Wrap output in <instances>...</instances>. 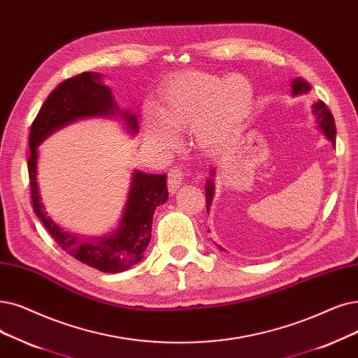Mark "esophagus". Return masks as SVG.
Masks as SVG:
<instances>
[{
    "label": "esophagus",
    "instance_id": "1",
    "mask_svg": "<svg viewBox=\"0 0 358 358\" xmlns=\"http://www.w3.org/2000/svg\"><path fill=\"white\" fill-rule=\"evenodd\" d=\"M182 178H184V173L180 166H174L169 169L168 173V189L171 193H176L182 184Z\"/></svg>",
    "mask_w": 358,
    "mask_h": 358
}]
</instances>
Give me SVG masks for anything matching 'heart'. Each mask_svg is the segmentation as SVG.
I'll return each mask as SVG.
<instances>
[{
  "mask_svg": "<svg viewBox=\"0 0 358 358\" xmlns=\"http://www.w3.org/2000/svg\"><path fill=\"white\" fill-rule=\"evenodd\" d=\"M253 105V86L241 74L185 71L165 83L157 106L143 108V121L149 138L158 146H173L177 131L192 130L197 146L213 150L241 131Z\"/></svg>",
  "mask_w": 358,
  "mask_h": 358,
  "instance_id": "obj_1",
  "label": "heart"
}]
</instances>
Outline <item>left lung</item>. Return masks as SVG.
<instances>
[{"label": "left lung", "mask_w": 358, "mask_h": 358, "mask_svg": "<svg viewBox=\"0 0 358 358\" xmlns=\"http://www.w3.org/2000/svg\"><path fill=\"white\" fill-rule=\"evenodd\" d=\"M310 89V85L307 82H304L301 77H295V79L291 82V95L292 96H299V95H303V93H307ZM312 113L316 118V122H317V127L323 131L324 137L328 138V141L335 146V137H336V129H335V121H334V117L329 111V108L326 106L322 101H317L316 103H313L312 106ZM215 174L216 171L215 168H210V173H209V177L206 180V184H205V190H206V209L209 212L210 209V205H212V199H213V194H215Z\"/></svg>", "instance_id": "left-lung-1"}]
</instances>
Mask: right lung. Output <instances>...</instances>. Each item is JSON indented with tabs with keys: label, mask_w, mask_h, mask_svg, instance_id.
I'll return each mask as SVG.
<instances>
[{
	"label": "right lung",
	"mask_w": 358,
	"mask_h": 358,
	"mask_svg": "<svg viewBox=\"0 0 358 358\" xmlns=\"http://www.w3.org/2000/svg\"><path fill=\"white\" fill-rule=\"evenodd\" d=\"M93 117H118L130 134L138 131L136 115L129 110H121L111 87L102 82L99 73L85 71L70 77L50 93L41 106L29 136L30 193L36 216L67 255L101 272L118 273L130 269L143 257L152 237L153 213L168 200L166 176L146 174L134 169L120 225L103 237L71 234L55 224L45 212L36 180L38 148L45 138L74 121Z\"/></svg>",
	"instance_id": "1"
}]
</instances>
